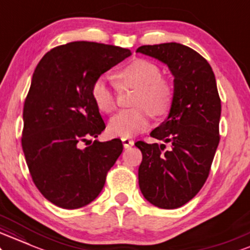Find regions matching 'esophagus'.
Here are the masks:
<instances>
[{
    "label": "esophagus",
    "instance_id": "esophagus-1",
    "mask_svg": "<svg viewBox=\"0 0 250 250\" xmlns=\"http://www.w3.org/2000/svg\"><path fill=\"white\" fill-rule=\"evenodd\" d=\"M122 142L125 148H128L134 144V140L131 139V138H122Z\"/></svg>",
    "mask_w": 250,
    "mask_h": 250
}]
</instances>
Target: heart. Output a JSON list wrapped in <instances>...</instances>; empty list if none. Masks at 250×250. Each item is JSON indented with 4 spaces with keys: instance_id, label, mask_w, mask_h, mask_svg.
<instances>
[{
    "instance_id": "1",
    "label": "heart",
    "mask_w": 250,
    "mask_h": 250,
    "mask_svg": "<svg viewBox=\"0 0 250 250\" xmlns=\"http://www.w3.org/2000/svg\"><path fill=\"white\" fill-rule=\"evenodd\" d=\"M120 90L137 89L133 99L134 108L119 112L110 120L108 131L112 136L127 138L145 131L149 126L152 114L164 117L169 113L174 104V86L163 77L157 64L146 60H136L114 75ZM91 98L98 110L111 113L117 107L116 87L106 79L98 78L91 85Z\"/></svg>"
}]
</instances>
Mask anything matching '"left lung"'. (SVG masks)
I'll use <instances>...</instances> for the list:
<instances>
[{
	"instance_id": "obj_1",
	"label": "left lung",
	"mask_w": 250,
	"mask_h": 250,
	"mask_svg": "<svg viewBox=\"0 0 250 250\" xmlns=\"http://www.w3.org/2000/svg\"><path fill=\"white\" fill-rule=\"evenodd\" d=\"M137 51L164 62L174 76L168 118L151 132L171 147L142 140L134 144L143 153L138 171L143 195L154 206L174 209L192 200L209 175L220 142L221 99L212 67L189 46L163 43Z\"/></svg>"
}]
</instances>
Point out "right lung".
<instances>
[{
  "label": "right lung",
  "instance_id": "1",
  "mask_svg": "<svg viewBox=\"0 0 250 250\" xmlns=\"http://www.w3.org/2000/svg\"><path fill=\"white\" fill-rule=\"evenodd\" d=\"M128 56L119 46L71 42L46 52L35 69L21 142L32 181L56 206L76 209L95 200L122 154L120 139L89 140L105 130L91 85Z\"/></svg>",
  "mask_w": 250,
  "mask_h": 250
}]
</instances>
